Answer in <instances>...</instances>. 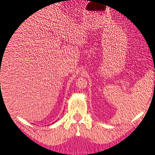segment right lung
<instances>
[{
  "mask_svg": "<svg viewBox=\"0 0 155 155\" xmlns=\"http://www.w3.org/2000/svg\"><path fill=\"white\" fill-rule=\"evenodd\" d=\"M3 55H4V54H3ZM0 60H1V61H2V60H1V59H0Z\"/></svg>",
  "mask_w": 155,
  "mask_h": 155,
  "instance_id": "right-lung-1",
  "label": "right lung"
}]
</instances>
